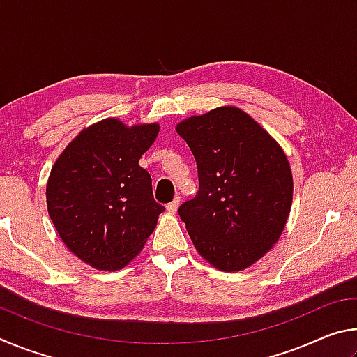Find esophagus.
<instances>
[{
  "mask_svg": "<svg viewBox=\"0 0 357 357\" xmlns=\"http://www.w3.org/2000/svg\"><path fill=\"white\" fill-rule=\"evenodd\" d=\"M179 204H181V198H179V197H176L172 203H168V204H167V211H168V213L174 214V213H176V211H178Z\"/></svg>",
  "mask_w": 357,
  "mask_h": 357,
  "instance_id": "34e87169",
  "label": "esophagus"
}]
</instances>
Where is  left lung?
<instances>
[{"mask_svg":"<svg viewBox=\"0 0 357 357\" xmlns=\"http://www.w3.org/2000/svg\"><path fill=\"white\" fill-rule=\"evenodd\" d=\"M198 168L200 189L178 209L198 253L233 273L258 261L285 228L293 202L288 159L255 119L219 107L176 126Z\"/></svg>","mask_w":357,"mask_h":357,"instance_id":"8db88e82","label":"left lung"}]
</instances>
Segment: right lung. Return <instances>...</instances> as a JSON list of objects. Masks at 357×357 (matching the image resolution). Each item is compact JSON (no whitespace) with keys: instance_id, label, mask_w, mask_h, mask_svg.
Instances as JSON below:
<instances>
[{"instance_id":"obj_1","label":"right lung","mask_w":357,"mask_h":357,"mask_svg":"<svg viewBox=\"0 0 357 357\" xmlns=\"http://www.w3.org/2000/svg\"><path fill=\"white\" fill-rule=\"evenodd\" d=\"M157 134V123L128 128L116 118L102 119L83 129L52 168L48 215L66 247L96 269L130 263L165 211L138 165Z\"/></svg>"}]
</instances>
